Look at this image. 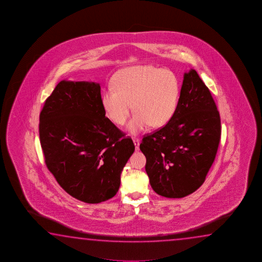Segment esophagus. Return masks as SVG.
Returning a JSON list of instances; mask_svg holds the SVG:
<instances>
[{"instance_id": "1", "label": "esophagus", "mask_w": 262, "mask_h": 262, "mask_svg": "<svg viewBox=\"0 0 262 262\" xmlns=\"http://www.w3.org/2000/svg\"><path fill=\"white\" fill-rule=\"evenodd\" d=\"M134 145H135V148H136V151L139 150V145H140V142H139V140L138 139H133Z\"/></svg>"}]
</instances>
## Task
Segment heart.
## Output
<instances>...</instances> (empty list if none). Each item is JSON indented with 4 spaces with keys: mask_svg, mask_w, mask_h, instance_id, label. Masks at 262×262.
<instances>
[{
    "mask_svg": "<svg viewBox=\"0 0 262 262\" xmlns=\"http://www.w3.org/2000/svg\"><path fill=\"white\" fill-rule=\"evenodd\" d=\"M112 89L102 93L101 102L107 117L116 125L134 115L127 130L133 136L150 125L160 128L168 124L177 110L180 84L172 71L150 65L128 67L118 71L112 80Z\"/></svg>",
    "mask_w": 262,
    "mask_h": 262,
    "instance_id": "heart-1",
    "label": "heart"
}]
</instances>
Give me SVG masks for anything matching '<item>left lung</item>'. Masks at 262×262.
Segmentation results:
<instances>
[{
	"mask_svg": "<svg viewBox=\"0 0 262 262\" xmlns=\"http://www.w3.org/2000/svg\"><path fill=\"white\" fill-rule=\"evenodd\" d=\"M221 121L211 93L195 70L183 75L177 110L164 127L143 138L151 187L167 198L199 189L217 152Z\"/></svg>",
	"mask_w": 262,
	"mask_h": 262,
	"instance_id": "8db88e82",
	"label": "left lung"
}]
</instances>
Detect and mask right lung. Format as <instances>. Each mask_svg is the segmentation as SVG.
I'll return each instance as SVG.
<instances>
[{"mask_svg": "<svg viewBox=\"0 0 262 262\" xmlns=\"http://www.w3.org/2000/svg\"><path fill=\"white\" fill-rule=\"evenodd\" d=\"M101 86L58 82L40 113V143L49 171L70 195L99 204L116 195L135 145L105 116Z\"/></svg>", "mask_w": 262, "mask_h": 262, "instance_id": "1", "label": "right lung"}]
</instances>
